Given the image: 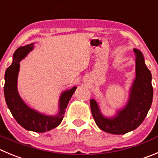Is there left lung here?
I'll list each match as a JSON object with an SVG mask.
<instances>
[{
	"instance_id": "1",
	"label": "left lung",
	"mask_w": 158,
	"mask_h": 158,
	"mask_svg": "<svg viewBox=\"0 0 158 158\" xmlns=\"http://www.w3.org/2000/svg\"><path fill=\"white\" fill-rule=\"evenodd\" d=\"M135 56V79L131 86L126 105L113 118L101 114L97 101L90 100V108L97 126L108 133L121 135L134 130L143 122L153 101L152 76L144 61L143 55L133 49Z\"/></svg>"
}]
</instances>
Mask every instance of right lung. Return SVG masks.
<instances>
[{"label": "right lung", "mask_w": 158, "mask_h": 158, "mask_svg": "<svg viewBox=\"0 0 158 158\" xmlns=\"http://www.w3.org/2000/svg\"><path fill=\"white\" fill-rule=\"evenodd\" d=\"M33 44L20 47L13 54L12 64L6 69L4 92L6 104L18 123L26 130L44 132L57 127L64 118L65 109L76 89V86L61 93L59 99V111L56 115H46L32 109L25 104L17 89L19 62L33 49Z\"/></svg>", "instance_id": "1"}]
</instances>
